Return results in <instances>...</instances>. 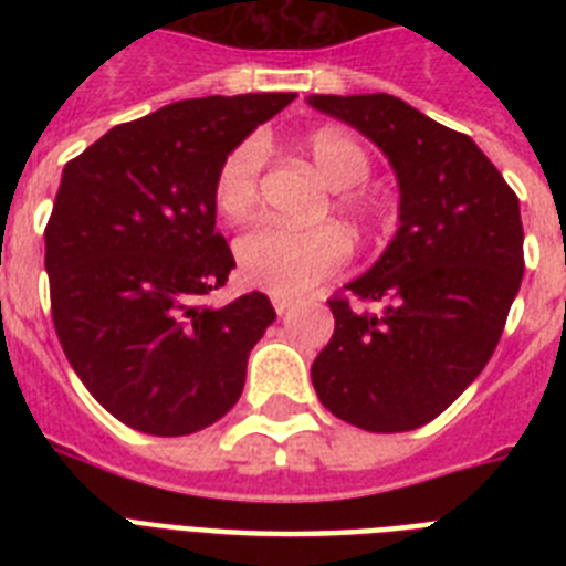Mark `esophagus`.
Listing matches in <instances>:
<instances>
[{
	"mask_svg": "<svg viewBox=\"0 0 566 566\" xmlns=\"http://www.w3.org/2000/svg\"><path fill=\"white\" fill-rule=\"evenodd\" d=\"M273 305H275V311H279V314H287V311H291L293 305H296V302H293V300H284V296H275Z\"/></svg>",
	"mask_w": 566,
	"mask_h": 566,
	"instance_id": "esophagus-1",
	"label": "esophagus"
}]
</instances>
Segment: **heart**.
Masks as SVG:
<instances>
[{"mask_svg": "<svg viewBox=\"0 0 566 566\" xmlns=\"http://www.w3.org/2000/svg\"><path fill=\"white\" fill-rule=\"evenodd\" d=\"M305 153L317 172L337 190H346L344 205L367 226L381 222V208L370 196L358 193V185L370 179V158L355 137L337 128H319L305 137ZM264 144L247 137L231 149L213 176V202L229 220H243L258 205L261 193ZM353 255V243L337 226L317 229H287L261 222L238 240L240 273L258 291L273 296H302L314 291L328 275L340 273Z\"/></svg>", "mask_w": 566, "mask_h": 566, "instance_id": "1", "label": "heart"}]
</instances>
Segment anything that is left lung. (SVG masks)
I'll return each mask as SVG.
<instances>
[{"instance_id":"1","label":"left lung","mask_w":566,"mask_h":566,"mask_svg":"<svg viewBox=\"0 0 566 566\" xmlns=\"http://www.w3.org/2000/svg\"><path fill=\"white\" fill-rule=\"evenodd\" d=\"M308 102L370 137L399 179V231L370 273L346 284L349 296L328 300L335 335L311 364V381L349 426L420 429L500 344L526 266L520 199L470 137L408 102L387 93Z\"/></svg>"}]
</instances>
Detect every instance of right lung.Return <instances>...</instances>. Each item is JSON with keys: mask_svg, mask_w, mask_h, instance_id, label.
I'll return each mask as SVG.
<instances>
[{"mask_svg": "<svg viewBox=\"0 0 566 566\" xmlns=\"http://www.w3.org/2000/svg\"><path fill=\"white\" fill-rule=\"evenodd\" d=\"M296 93L172 102L114 126L64 167L46 222L52 323L93 399L132 429L179 438L234 408L252 346L275 311L264 293L222 308L234 255L213 229V176Z\"/></svg>", "mask_w": 566, "mask_h": 566, "instance_id": "1", "label": "right lung"}]
</instances>
